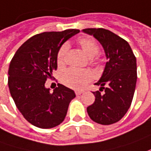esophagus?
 I'll return each instance as SVG.
<instances>
[{
	"label": "esophagus",
	"instance_id": "obj_1",
	"mask_svg": "<svg viewBox=\"0 0 151 151\" xmlns=\"http://www.w3.org/2000/svg\"><path fill=\"white\" fill-rule=\"evenodd\" d=\"M83 92V91H79V90H76L75 91V93H76V95H80V94H82Z\"/></svg>",
	"mask_w": 151,
	"mask_h": 151
}]
</instances>
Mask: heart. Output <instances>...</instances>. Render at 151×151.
<instances>
[{
    "label": "heart",
    "instance_id": "obj_1",
    "mask_svg": "<svg viewBox=\"0 0 151 151\" xmlns=\"http://www.w3.org/2000/svg\"><path fill=\"white\" fill-rule=\"evenodd\" d=\"M78 44L81 47L83 53L88 58H93L99 53V45L97 44L95 40L91 37H83L78 39ZM68 45H63L60 47L57 55L58 65L62 66L64 63L66 54L68 52ZM93 76L88 71H77L75 69H68L63 73L61 76V80L64 85L74 89H81L84 86L91 82Z\"/></svg>",
    "mask_w": 151,
    "mask_h": 151
}]
</instances>
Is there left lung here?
<instances>
[{"label":"left lung","instance_id":"8db88e82","mask_svg":"<svg viewBox=\"0 0 151 151\" xmlns=\"http://www.w3.org/2000/svg\"><path fill=\"white\" fill-rule=\"evenodd\" d=\"M83 32L99 42L108 59L95 83L100 86L99 91L93 92L95 101L87 108V112L93 121L112 124L124 116L131 104L137 81L136 58L127 42L110 31L87 28ZM103 90L104 95L100 93Z\"/></svg>","mask_w":151,"mask_h":151}]
</instances>
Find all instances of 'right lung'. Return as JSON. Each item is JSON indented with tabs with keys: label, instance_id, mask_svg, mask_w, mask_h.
Instances as JSON below:
<instances>
[{
	"label": "right lung",
	"instance_id": "right-lung-1",
	"mask_svg": "<svg viewBox=\"0 0 151 151\" xmlns=\"http://www.w3.org/2000/svg\"><path fill=\"white\" fill-rule=\"evenodd\" d=\"M80 31L37 34L22 45L10 63L8 86L16 106L32 125L41 129L58 126L64 120L73 90L58 84L52 93L45 87L57 69V55L62 45Z\"/></svg>",
	"mask_w": 151,
	"mask_h": 151
}]
</instances>
